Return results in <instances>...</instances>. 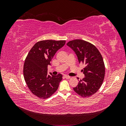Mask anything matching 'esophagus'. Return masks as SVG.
<instances>
[{
    "label": "esophagus",
    "instance_id": "obj_1",
    "mask_svg": "<svg viewBox=\"0 0 126 126\" xmlns=\"http://www.w3.org/2000/svg\"><path fill=\"white\" fill-rule=\"evenodd\" d=\"M64 78H66V79H70L71 77H70V76H68L65 75V76H64Z\"/></svg>",
    "mask_w": 126,
    "mask_h": 126
}]
</instances>
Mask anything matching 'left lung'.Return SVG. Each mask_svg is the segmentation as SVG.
<instances>
[{"mask_svg": "<svg viewBox=\"0 0 126 126\" xmlns=\"http://www.w3.org/2000/svg\"><path fill=\"white\" fill-rule=\"evenodd\" d=\"M67 45L75 52L79 63L85 65L82 70L85 77L74 90L83 98L91 96L100 88L105 78V66L100 52L94 45L81 39L70 41Z\"/></svg>", "mask_w": 126, "mask_h": 126, "instance_id": "left-lung-1", "label": "left lung"}]
</instances>
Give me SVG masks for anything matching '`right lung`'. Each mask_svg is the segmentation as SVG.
<instances>
[{"label": "right lung", "mask_w": 126, "mask_h": 126, "mask_svg": "<svg viewBox=\"0 0 126 126\" xmlns=\"http://www.w3.org/2000/svg\"><path fill=\"white\" fill-rule=\"evenodd\" d=\"M65 43L66 40L39 41L26 57L23 69L25 80L30 91L40 99L51 97L62 80V74L48 75L47 68L55 53Z\"/></svg>", "instance_id": "add662e5"}]
</instances>
